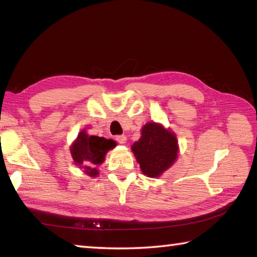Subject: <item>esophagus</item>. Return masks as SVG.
Here are the masks:
<instances>
[{
  "label": "esophagus",
  "mask_w": 257,
  "mask_h": 257,
  "mask_svg": "<svg viewBox=\"0 0 257 257\" xmlns=\"http://www.w3.org/2000/svg\"><path fill=\"white\" fill-rule=\"evenodd\" d=\"M115 139L119 144H125V142H127V137H125L124 135H119V136H116Z\"/></svg>",
  "instance_id": "34e87169"
}]
</instances>
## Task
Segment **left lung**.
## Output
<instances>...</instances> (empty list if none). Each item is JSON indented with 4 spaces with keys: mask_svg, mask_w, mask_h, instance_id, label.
Segmentation results:
<instances>
[{
    "mask_svg": "<svg viewBox=\"0 0 257 257\" xmlns=\"http://www.w3.org/2000/svg\"><path fill=\"white\" fill-rule=\"evenodd\" d=\"M135 158L144 175L151 178L160 177L175 162L178 156L176 135L162 124L146 123L142 129V136L132 146Z\"/></svg>",
    "mask_w": 257,
    "mask_h": 257,
    "instance_id": "left-lung-1",
    "label": "left lung"
}]
</instances>
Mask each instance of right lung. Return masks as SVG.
<instances>
[{
    "mask_svg": "<svg viewBox=\"0 0 257 257\" xmlns=\"http://www.w3.org/2000/svg\"><path fill=\"white\" fill-rule=\"evenodd\" d=\"M115 146L116 143L112 139L89 136L82 130L71 145L70 152L76 165L84 169V172L89 177H96L98 176L97 167L104 162L107 151Z\"/></svg>",
    "mask_w": 257,
    "mask_h": 257,
    "instance_id": "add662e5",
    "label": "right lung"
}]
</instances>
